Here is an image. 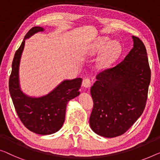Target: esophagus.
<instances>
[{
  "label": "esophagus",
  "instance_id": "esophagus-1",
  "mask_svg": "<svg viewBox=\"0 0 160 160\" xmlns=\"http://www.w3.org/2000/svg\"><path fill=\"white\" fill-rule=\"evenodd\" d=\"M82 86L85 88H90L91 86V80L89 78H85V79H83Z\"/></svg>",
  "mask_w": 160,
  "mask_h": 160
}]
</instances>
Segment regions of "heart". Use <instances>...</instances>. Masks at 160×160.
Wrapping results in <instances>:
<instances>
[{
	"instance_id": "heart-1",
	"label": "heart",
	"mask_w": 160,
	"mask_h": 160,
	"mask_svg": "<svg viewBox=\"0 0 160 160\" xmlns=\"http://www.w3.org/2000/svg\"><path fill=\"white\" fill-rule=\"evenodd\" d=\"M106 48L108 49H107L106 55L104 57L105 60H108V59H110L115 57L118 52L119 49H120V47H119L117 43L111 44L110 40L103 39H101L99 42H98L94 46H92L91 48H90L88 53L92 54L96 52L99 51V50H103Z\"/></svg>"
}]
</instances>
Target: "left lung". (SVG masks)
Instances as JSON below:
<instances>
[{"label":"left lung","mask_w":160,"mask_h":160,"mask_svg":"<svg viewBox=\"0 0 160 160\" xmlns=\"http://www.w3.org/2000/svg\"><path fill=\"white\" fill-rule=\"evenodd\" d=\"M132 38L133 47L124 59L98 74L90 89L93 108L90 125L102 137L123 134L146 106L151 70L144 43L137 37Z\"/></svg>","instance_id":"8db88e82"}]
</instances>
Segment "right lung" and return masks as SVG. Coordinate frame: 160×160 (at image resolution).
Masks as SVG:
<instances>
[{"label": "right lung", "instance_id": "obj_1", "mask_svg": "<svg viewBox=\"0 0 160 160\" xmlns=\"http://www.w3.org/2000/svg\"><path fill=\"white\" fill-rule=\"evenodd\" d=\"M43 31L44 28L39 27L31 28L16 50L9 78V92L23 124L31 132L48 135L58 132L62 128L65 121L67 104L71 99L79 95L82 79L64 80L51 92L40 98L28 97L21 91L19 86L18 67L25 40Z\"/></svg>", "mask_w": 160, "mask_h": 160}]
</instances>
